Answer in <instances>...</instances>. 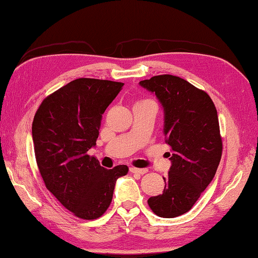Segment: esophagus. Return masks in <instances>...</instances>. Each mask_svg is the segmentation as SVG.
I'll use <instances>...</instances> for the list:
<instances>
[{
    "label": "esophagus",
    "mask_w": 258,
    "mask_h": 258,
    "mask_svg": "<svg viewBox=\"0 0 258 258\" xmlns=\"http://www.w3.org/2000/svg\"><path fill=\"white\" fill-rule=\"evenodd\" d=\"M130 172L131 173H135V174H146L148 172L147 168H137V167H130Z\"/></svg>",
    "instance_id": "34e87169"
}]
</instances>
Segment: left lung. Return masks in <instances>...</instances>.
<instances>
[{"mask_svg": "<svg viewBox=\"0 0 258 258\" xmlns=\"http://www.w3.org/2000/svg\"><path fill=\"white\" fill-rule=\"evenodd\" d=\"M139 84L164 108L165 143L172 162L162 194L148 199L152 211L175 218L191 210L219 166L222 139L215 103L207 92L174 75H157Z\"/></svg>", "mask_w": 258, "mask_h": 258, "instance_id": "1", "label": "left lung"}]
</instances>
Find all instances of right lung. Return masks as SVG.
Instances as JSON below:
<instances>
[{
    "label": "right lung",
    "instance_id": "obj_1",
    "mask_svg": "<svg viewBox=\"0 0 258 258\" xmlns=\"http://www.w3.org/2000/svg\"><path fill=\"white\" fill-rule=\"evenodd\" d=\"M123 83L77 79L48 95L32 122L37 165L45 185L73 215L98 219L112 201L127 165L102 167L87 152L96 145L102 114Z\"/></svg>",
    "mask_w": 258,
    "mask_h": 258
}]
</instances>
